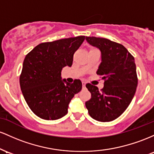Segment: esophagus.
<instances>
[{
    "label": "esophagus",
    "instance_id": "1",
    "mask_svg": "<svg viewBox=\"0 0 154 154\" xmlns=\"http://www.w3.org/2000/svg\"><path fill=\"white\" fill-rule=\"evenodd\" d=\"M85 86H86V83L85 82H82L83 88H85Z\"/></svg>",
    "mask_w": 154,
    "mask_h": 154
}]
</instances>
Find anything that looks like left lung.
I'll return each mask as SVG.
<instances>
[{"label": "left lung", "mask_w": 154, "mask_h": 154, "mask_svg": "<svg viewBox=\"0 0 154 154\" xmlns=\"http://www.w3.org/2000/svg\"><path fill=\"white\" fill-rule=\"evenodd\" d=\"M89 44L101 51L102 62L97 74L105 81L99 91L86 84L91 99L86 102L88 113L98 122H111L120 116L135 94L137 76L134 58L123 45L104 38L86 37Z\"/></svg>", "instance_id": "1"}]
</instances>
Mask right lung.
<instances>
[{"mask_svg":"<svg viewBox=\"0 0 154 154\" xmlns=\"http://www.w3.org/2000/svg\"><path fill=\"white\" fill-rule=\"evenodd\" d=\"M85 36L41 43L26 55L20 77L21 90L29 108L45 120H56L68 113V105L82 89L79 79L62 80L64 67H71L73 54Z\"/></svg>","mask_w":154,"mask_h":154,"instance_id":"1","label":"right lung"}]
</instances>
